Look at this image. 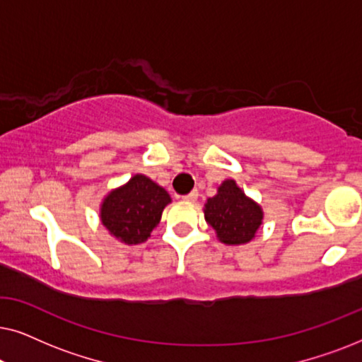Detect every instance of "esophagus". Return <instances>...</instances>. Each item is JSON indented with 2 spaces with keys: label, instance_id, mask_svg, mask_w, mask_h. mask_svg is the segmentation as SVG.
I'll use <instances>...</instances> for the list:
<instances>
[{
  "label": "esophagus",
  "instance_id": "1",
  "mask_svg": "<svg viewBox=\"0 0 362 362\" xmlns=\"http://www.w3.org/2000/svg\"><path fill=\"white\" fill-rule=\"evenodd\" d=\"M197 196H199V192H197V191H191L189 194L182 196V199L187 201V202H194V201H197Z\"/></svg>",
  "mask_w": 362,
  "mask_h": 362
}]
</instances>
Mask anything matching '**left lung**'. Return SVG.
I'll list each match as a JSON object with an SVG mask.
<instances>
[{"label":"left lung","instance_id":"8db88e82","mask_svg":"<svg viewBox=\"0 0 362 362\" xmlns=\"http://www.w3.org/2000/svg\"><path fill=\"white\" fill-rule=\"evenodd\" d=\"M204 216L221 242L229 245L247 244L254 239L264 217L260 206L249 199L232 180L222 182L217 194L207 199Z\"/></svg>","mask_w":362,"mask_h":362}]
</instances>
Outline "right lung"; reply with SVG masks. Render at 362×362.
I'll return each instance as SVG.
<instances>
[{"label":"right lung","instance_id":"obj_1","mask_svg":"<svg viewBox=\"0 0 362 362\" xmlns=\"http://www.w3.org/2000/svg\"><path fill=\"white\" fill-rule=\"evenodd\" d=\"M171 197L150 177L136 175L112 191L102 204V224L125 244L145 242L161 219Z\"/></svg>","mask_w":362,"mask_h":362}]
</instances>
